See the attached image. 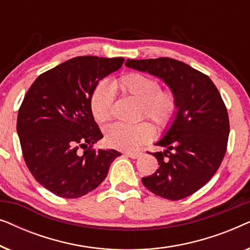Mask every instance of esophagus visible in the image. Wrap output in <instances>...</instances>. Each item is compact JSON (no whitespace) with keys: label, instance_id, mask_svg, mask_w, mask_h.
Returning <instances> with one entry per match:
<instances>
[{"label":"esophagus","instance_id":"34e87169","mask_svg":"<svg viewBox=\"0 0 250 250\" xmlns=\"http://www.w3.org/2000/svg\"><path fill=\"white\" fill-rule=\"evenodd\" d=\"M125 153H126V156H128L129 158H132V159L139 158V157L142 155V152H140V151H126Z\"/></svg>","mask_w":250,"mask_h":250}]
</instances>
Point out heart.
<instances>
[{"mask_svg": "<svg viewBox=\"0 0 250 250\" xmlns=\"http://www.w3.org/2000/svg\"><path fill=\"white\" fill-rule=\"evenodd\" d=\"M114 87L141 104V116L149 118L160 128H166L175 118L179 101L172 90H162L156 78L139 73L124 75L114 82ZM114 91L105 83H99L92 92L90 109L98 123L110 121L114 112ZM155 131L149 123L135 125L115 123L105 128V142L112 148L132 150L153 138Z\"/></svg>", "mask_w": 250, "mask_h": 250, "instance_id": "heart-1", "label": "heart"}]
</instances>
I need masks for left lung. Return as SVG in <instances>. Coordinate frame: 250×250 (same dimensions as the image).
Wrapping results in <instances>:
<instances>
[{"label":"left lung","instance_id":"left-lung-1","mask_svg":"<svg viewBox=\"0 0 250 250\" xmlns=\"http://www.w3.org/2000/svg\"><path fill=\"white\" fill-rule=\"evenodd\" d=\"M125 64L163 80L179 101L172 125L156 142L165 150L152 153L159 168L142 177L143 186L165 199L189 197L213 177L227 152L230 124L220 92L207 75L170 58Z\"/></svg>","mask_w":250,"mask_h":250}]
</instances>
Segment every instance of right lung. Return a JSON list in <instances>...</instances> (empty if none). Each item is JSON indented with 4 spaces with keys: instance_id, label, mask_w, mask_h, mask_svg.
Returning <instances> with one entry per match:
<instances>
[{
    "instance_id": "add662e5",
    "label": "right lung",
    "mask_w": 250,
    "mask_h": 250,
    "mask_svg": "<svg viewBox=\"0 0 250 250\" xmlns=\"http://www.w3.org/2000/svg\"><path fill=\"white\" fill-rule=\"evenodd\" d=\"M123 62L124 58H73L41 74L23 98L17 118L23 159L37 182L57 196L73 199L94 190L121 156L92 148L104 135L90 99L99 81Z\"/></svg>"
}]
</instances>
